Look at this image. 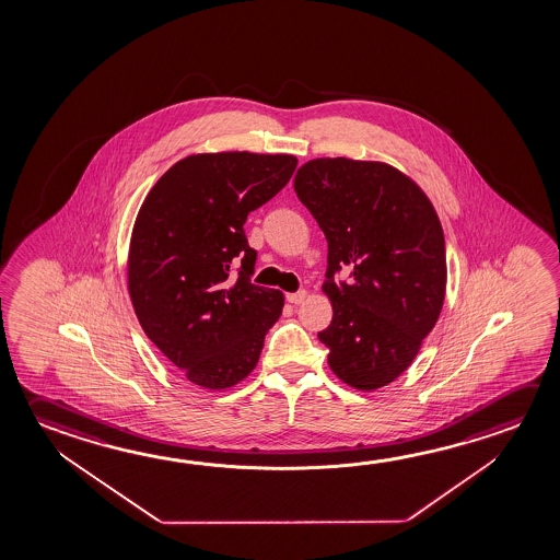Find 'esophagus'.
Segmentation results:
<instances>
[{"label": "esophagus", "instance_id": "esophagus-1", "mask_svg": "<svg viewBox=\"0 0 560 560\" xmlns=\"http://www.w3.org/2000/svg\"><path fill=\"white\" fill-rule=\"evenodd\" d=\"M304 299H306V291H299V293L287 294V301H289L291 304L304 303Z\"/></svg>", "mask_w": 560, "mask_h": 560}]
</instances>
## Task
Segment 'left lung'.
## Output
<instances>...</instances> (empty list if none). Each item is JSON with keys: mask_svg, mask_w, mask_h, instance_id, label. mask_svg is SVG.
<instances>
[{"mask_svg": "<svg viewBox=\"0 0 560 560\" xmlns=\"http://www.w3.org/2000/svg\"><path fill=\"white\" fill-rule=\"evenodd\" d=\"M293 187L328 240L322 291L334 316L318 334L328 365L371 393L412 365L440 318L447 259L438 212L385 162L316 158L299 167ZM341 266L352 269L348 284L332 281Z\"/></svg>", "mask_w": 560, "mask_h": 560, "instance_id": "left-lung-1", "label": "left lung"}]
</instances>
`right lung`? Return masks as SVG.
<instances>
[{
    "label": "right lung",
    "instance_id": "1",
    "mask_svg": "<svg viewBox=\"0 0 560 560\" xmlns=\"http://www.w3.org/2000/svg\"><path fill=\"white\" fill-rule=\"evenodd\" d=\"M296 162L291 154H191L158 179L138 211L130 301L144 334L192 385H238L281 316L283 293L249 281L257 252L244 222L289 184Z\"/></svg>",
    "mask_w": 560,
    "mask_h": 560
}]
</instances>
